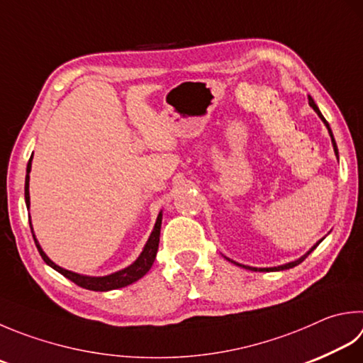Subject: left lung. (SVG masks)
<instances>
[{
    "label": "left lung",
    "mask_w": 363,
    "mask_h": 363,
    "mask_svg": "<svg viewBox=\"0 0 363 363\" xmlns=\"http://www.w3.org/2000/svg\"><path fill=\"white\" fill-rule=\"evenodd\" d=\"M308 104L313 107V111L318 113V117L324 121V125H325V128H327V131H329V134H330V139H332V145H333V152H335V155H337V158H338V148H337V142H335V139H333V134H332V129H330V126H329V123L325 121V118L323 117V113H320V111H319V107L316 106V102L313 101V98L311 96H308ZM323 242V238H320V240L316 243V245H313L311 248H310V251L308 252H305V255L302 256V257H298L297 261H292V262H288V264H283V265H278V267H264V269H257V267H250V265H243V264H238V262H235V261H232V259H229V257H225L228 259L229 262H232V264H235V265H238V267H243V269H246V270H252V272H279V270H288V269H292V267H296V265H298L300 262H303L305 259H306V256L310 255L311 251H314L316 250V246Z\"/></svg>",
    "instance_id": "1"
}]
</instances>
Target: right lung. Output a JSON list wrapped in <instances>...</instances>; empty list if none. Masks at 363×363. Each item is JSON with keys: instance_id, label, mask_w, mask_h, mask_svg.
Listing matches in <instances>:
<instances>
[{"instance_id": "add662e5", "label": "right lung", "mask_w": 363, "mask_h": 363, "mask_svg": "<svg viewBox=\"0 0 363 363\" xmlns=\"http://www.w3.org/2000/svg\"><path fill=\"white\" fill-rule=\"evenodd\" d=\"M31 161H33V155L28 161V166H26V177H25V202H26V208L30 210V172H31ZM161 223H162V211H160L158 218H156V223H155V228L152 230V234H150L148 240L143 246L142 252L139 255V257L135 259V261L125 267V269H121L115 273H111V275H106V277H88V275H80V273H75L71 270H66L63 267H60L55 264L52 259L45 255L44 250L40 248V245L38 242L36 235H34V230H33V224L30 223V228H31V234L34 238V243L38 246V251L39 255L43 256L44 262L47 265H50L53 270H57L61 275L66 277L67 279H71L72 283H75L80 288L84 289H90V291H99V292H106V291H112V289H120V288H125V286H129L140 279L145 273L152 269V265L156 259V252H158V245H160V234H161Z\"/></svg>"}]
</instances>
